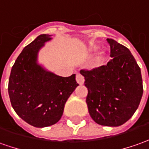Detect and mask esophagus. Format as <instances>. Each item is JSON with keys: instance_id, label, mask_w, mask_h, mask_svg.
Wrapping results in <instances>:
<instances>
[{"instance_id": "obj_1", "label": "esophagus", "mask_w": 149, "mask_h": 149, "mask_svg": "<svg viewBox=\"0 0 149 149\" xmlns=\"http://www.w3.org/2000/svg\"><path fill=\"white\" fill-rule=\"evenodd\" d=\"M76 81H77V82L78 83L79 85H82L83 83H84L85 79H84V77H83L82 75L77 74V76H76Z\"/></svg>"}]
</instances>
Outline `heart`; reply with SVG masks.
I'll use <instances>...</instances> for the list:
<instances>
[{
	"label": "heart",
	"instance_id": "1",
	"mask_svg": "<svg viewBox=\"0 0 149 149\" xmlns=\"http://www.w3.org/2000/svg\"><path fill=\"white\" fill-rule=\"evenodd\" d=\"M93 49H95V48H93Z\"/></svg>",
	"mask_w": 149,
	"mask_h": 149
}]
</instances>
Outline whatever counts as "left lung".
Masks as SVG:
<instances>
[{
	"label": "left lung",
	"mask_w": 149,
	"mask_h": 149,
	"mask_svg": "<svg viewBox=\"0 0 149 149\" xmlns=\"http://www.w3.org/2000/svg\"><path fill=\"white\" fill-rule=\"evenodd\" d=\"M111 59L106 65L81 69L89 113L97 124L119 126L133 116L143 95L141 71L128 48L107 39Z\"/></svg>",
	"instance_id": "left-lung-1"
}]
</instances>
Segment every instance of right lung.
<instances>
[{"label":"right lung","instance_id":"add662e5","mask_svg":"<svg viewBox=\"0 0 149 149\" xmlns=\"http://www.w3.org/2000/svg\"><path fill=\"white\" fill-rule=\"evenodd\" d=\"M51 39L40 35L20 53L12 67L8 92L13 109L35 127H46L60 120L67 100L78 86L76 75L58 77L36 63L39 49Z\"/></svg>","mask_w":149,"mask_h":149}]
</instances>
